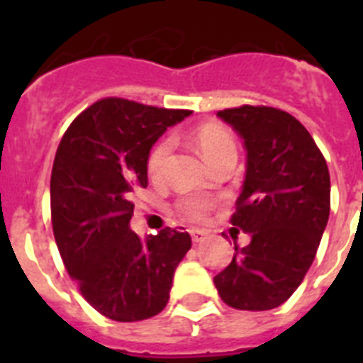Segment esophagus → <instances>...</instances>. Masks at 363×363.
Wrapping results in <instances>:
<instances>
[{"instance_id":"34e87169","label":"esophagus","mask_w":363,"mask_h":363,"mask_svg":"<svg viewBox=\"0 0 363 363\" xmlns=\"http://www.w3.org/2000/svg\"><path fill=\"white\" fill-rule=\"evenodd\" d=\"M189 233H191V238H192V242H194V243H200V242H203V240H205V230L189 229Z\"/></svg>"}]
</instances>
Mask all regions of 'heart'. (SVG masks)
Returning <instances> with one entry per match:
<instances>
[{
	"label": "heart",
	"mask_w": 363,
	"mask_h": 363,
	"mask_svg": "<svg viewBox=\"0 0 363 363\" xmlns=\"http://www.w3.org/2000/svg\"><path fill=\"white\" fill-rule=\"evenodd\" d=\"M194 145L200 150L203 160L209 165H214L220 158L227 156V154H236V143H234L233 136L229 130H225L221 125L216 123H205L200 125L194 134H192ZM172 142L169 138L160 140L156 145L150 149L149 158H147V172L152 179H162L163 172H165L167 160L171 156ZM211 203L205 198L200 196H187L178 203V209L187 216L189 220H201L207 214Z\"/></svg>",
	"instance_id": "heart-1"
}]
</instances>
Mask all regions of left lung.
<instances>
[{
    "label": "left lung",
    "mask_w": 363,
    "mask_h": 363,
    "mask_svg": "<svg viewBox=\"0 0 363 363\" xmlns=\"http://www.w3.org/2000/svg\"><path fill=\"white\" fill-rule=\"evenodd\" d=\"M242 136L247 169L234 227L251 236L234 245L214 277L218 294L240 311L281 306L313 264L331 211V178L313 136L289 112L243 105L218 112Z\"/></svg>",
    "instance_id": "left-lung-1"
}]
</instances>
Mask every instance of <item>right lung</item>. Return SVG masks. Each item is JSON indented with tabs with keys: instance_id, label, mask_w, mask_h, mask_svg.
<instances>
[{
	"instance_id": "obj_1",
	"label": "right lung",
	"mask_w": 363,
	"mask_h": 363,
	"mask_svg": "<svg viewBox=\"0 0 363 363\" xmlns=\"http://www.w3.org/2000/svg\"><path fill=\"white\" fill-rule=\"evenodd\" d=\"M189 111L105 98L63 134L50 176L56 245L83 298L116 322H140L165 309L189 233L165 227L142 240L130 230L136 187H147V158Z\"/></svg>"
}]
</instances>
